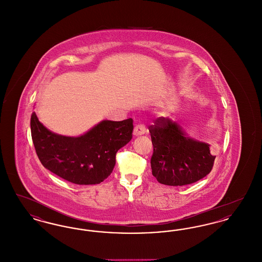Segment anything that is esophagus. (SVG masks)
<instances>
[{
    "label": "esophagus",
    "instance_id": "1",
    "mask_svg": "<svg viewBox=\"0 0 262 262\" xmlns=\"http://www.w3.org/2000/svg\"><path fill=\"white\" fill-rule=\"evenodd\" d=\"M146 132V127L145 125H142V124H138V125L135 126V129H134V136L135 137H139V136H142L144 135Z\"/></svg>",
    "mask_w": 262,
    "mask_h": 262
}]
</instances>
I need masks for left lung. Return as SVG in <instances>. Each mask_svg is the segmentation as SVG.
Listing matches in <instances>:
<instances>
[{"instance_id":"left-lung-1","label":"left lung","mask_w":262,"mask_h":262,"mask_svg":"<svg viewBox=\"0 0 262 262\" xmlns=\"http://www.w3.org/2000/svg\"><path fill=\"white\" fill-rule=\"evenodd\" d=\"M152 174L166 186L193 184L211 172L215 157L209 144L188 137L179 122L160 117L150 125Z\"/></svg>"}]
</instances>
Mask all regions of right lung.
<instances>
[{"label": "right lung", "instance_id": "add662e5", "mask_svg": "<svg viewBox=\"0 0 262 262\" xmlns=\"http://www.w3.org/2000/svg\"><path fill=\"white\" fill-rule=\"evenodd\" d=\"M133 119L104 120L80 137L55 134L30 119L33 144L42 165L52 173L76 185H96L107 179L116 164L118 150L133 137Z\"/></svg>", "mask_w": 262, "mask_h": 262}]
</instances>
